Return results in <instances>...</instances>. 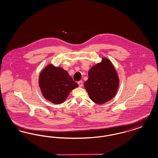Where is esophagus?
<instances>
[{
	"label": "esophagus",
	"instance_id": "34e87169",
	"mask_svg": "<svg viewBox=\"0 0 158 158\" xmlns=\"http://www.w3.org/2000/svg\"><path fill=\"white\" fill-rule=\"evenodd\" d=\"M77 83H78V85H79V86H80V87H82L83 86V82L82 81H79L78 82H77Z\"/></svg>",
	"mask_w": 158,
	"mask_h": 158
}]
</instances>
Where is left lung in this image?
I'll list each match as a JSON object with an SVG mask.
<instances>
[{
	"label": "left lung",
	"mask_w": 158,
	"mask_h": 158,
	"mask_svg": "<svg viewBox=\"0 0 158 158\" xmlns=\"http://www.w3.org/2000/svg\"><path fill=\"white\" fill-rule=\"evenodd\" d=\"M88 75L84 86L92 101L102 104L114 98L118 88L119 79L110 60L103 58L101 63L90 69Z\"/></svg>",
	"instance_id": "left-lung-1"
}]
</instances>
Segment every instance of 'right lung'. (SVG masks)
I'll use <instances>...</instances> for the list:
<instances>
[{"label": "right lung", "mask_w": 158, "mask_h": 158, "mask_svg": "<svg viewBox=\"0 0 158 158\" xmlns=\"http://www.w3.org/2000/svg\"><path fill=\"white\" fill-rule=\"evenodd\" d=\"M39 86L45 99L59 104L66 100L70 91L78 85L67 71L49 64L40 73Z\"/></svg>", "instance_id": "add662e5"}]
</instances>
